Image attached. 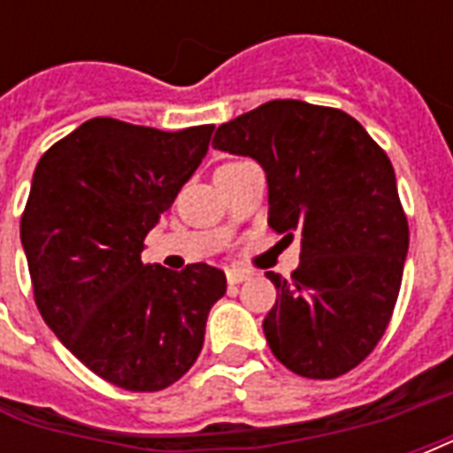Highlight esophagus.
Segmentation results:
<instances>
[{
    "instance_id": "esophagus-1",
    "label": "esophagus",
    "mask_w": 453,
    "mask_h": 453,
    "mask_svg": "<svg viewBox=\"0 0 453 453\" xmlns=\"http://www.w3.org/2000/svg\"><path fill=\"white\" fill-rule=\"evenodd\" d=\"M226 276H227V284H242V281H247V279H250V272L233 266V269H227Z\"/></svg>"
}]
</instances>
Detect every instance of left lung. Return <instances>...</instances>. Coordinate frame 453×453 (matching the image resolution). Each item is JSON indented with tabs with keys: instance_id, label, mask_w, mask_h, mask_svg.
Returning a JSON list of instances; mask_svg holds the SVG:
<instances>
[{
	"instance_id": "obj_1",
	"label": "left lung",
	"mask_w": 453,
	"mask_h": 453,
	"mask_svg": "<svg viewBox=\"0 0 453 453\" xmlns=\"http://www.w3.org/2000/svg\"><path fill=\"white\" fill-rule=\"evenodd\" d=\"M213 148L259 162L269 226L301 237L291 279L266 272L265 337L286 369L337 379L388 327L408 257V218L386 152L349 113L276 99L218 126Z\"/></svg>"
}]
</instances>
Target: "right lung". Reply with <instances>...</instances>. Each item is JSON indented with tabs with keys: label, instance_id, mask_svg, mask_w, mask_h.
Masks as SVG:
<instances>
[{
	"label": "right lung",
	"instance_id": "obj_1",
	"mask_svg": "<svg viewBox=\"0 0 453 453\" xmlns=\"http://www.w3.org/2000/svg\"><path fill=\"white\" fill-rule=\"evenodd\" d=\"M213 126L167 130L92 119L45 152L21 216L35 305L84 366L152 393L187 373L208 311L226 294L216 266L142 265V240L206 157Z\"/></svg>",
	"mask_w": 453,
	"mask_h": 453
}]
</instances>
